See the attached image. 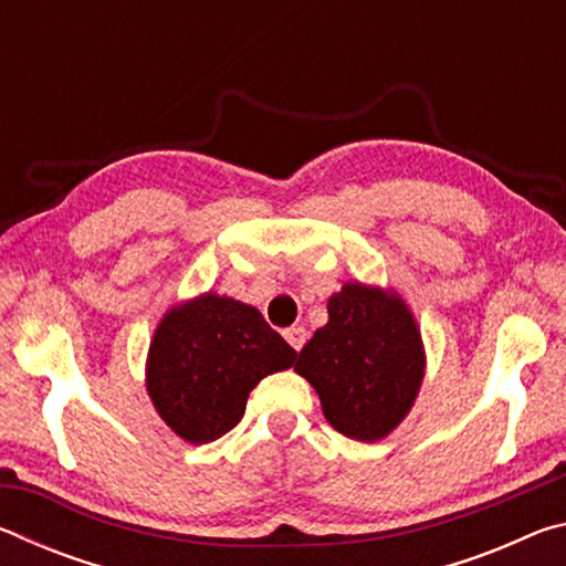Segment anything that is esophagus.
Listing matches in <instances>:
<instances>
[{
    "label": "esophagus",
    "mask_w": 566,
    "mask_h": 566,
    "mask_svg": "<svg viewBox=\"0 0 566 566\" xmlns=\"http://www.w3.org/2000/svg\"><path fill=\"white\" fill-rule=\"evenodd\" d=\"M284 339L292 344V349L300 352V349L304 347V342H306V329H304V327H290V329H284Z\"/></svg>",
    "instance_id": "34e87169"
}]
</instances>
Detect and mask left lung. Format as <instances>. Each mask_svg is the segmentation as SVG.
<instances>
[{"instance_id":"left-lung-1","label":"left lung","mask_w":566,"mask_h":566,"mask_svg":"<svg viewBox=\"0 0 566 566\" xmlns=\"http://www.w3.org/2000/svg\"><path fill=\"white\" fill-rule=\"evenodd\" d=\"M327 310L294 369L317 389L337 432L377 442L405 419L424 377L417 324L399 296L364 284H344Z\"/></svg>"}]
</instances>
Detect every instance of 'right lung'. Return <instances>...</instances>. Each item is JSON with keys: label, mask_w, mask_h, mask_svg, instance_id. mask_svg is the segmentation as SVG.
Here are the masks:
<instances>
[{"label": "right lung", "mask_w": 566, "mask_h": 566, "mask_svg": "<svg viewBox=\"0 0 566 566\" xmlns=\"http://www.w3.org/2000/svg\"><path fill=\"white\" fill-rule=\"evenodd\" d=\"M294 359L296 352L254 306L205 294L161 319L149 347L147 389L181 439L207 444L242 421L260 379L290 369Z\"/></svg>", "instance_id": "obj_1"}]
</instances>
